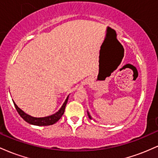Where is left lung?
Instances as JSON below:
<instances>
[{
    "label": "left lung",
    "instance_id": "left-lung-1",
    "mask_svg": "<svg viewBox=\"0 0 158 158\" xmlns=\"http://www.w3.org/2000/svg\"><path fill=\"white\" fill-rule=\"evenodd\" d=\"M88 117H89V118H90V119H92V117H91V116H90V114H89V112H88Z\"/></svg>",
    "mask_w": 158,
    "mask_h": 158
}]
</instances>
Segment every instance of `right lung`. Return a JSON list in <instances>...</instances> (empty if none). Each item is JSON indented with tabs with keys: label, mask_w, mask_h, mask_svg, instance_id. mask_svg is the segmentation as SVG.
<instances>
[{
	"label": "right lung",
	"mask_w": 158,
	"mask_h": 158,
	"mask_svg": "<svg viewBox=\"0 0 158 158\" xmlns=\"http://www.w3.org/2000/svg\"><path fill=\"white\" fill-rule=\"evenodd\" d=\"M68 97H67V99H65L64 102L63 103L62 106L61 107L60 109L59 110V111L56 112V114H52V115L48 116V117H33L32 116L28 115L25 112H23L21 108H19L17 106V105L15 104V102H13L14 106H15L16 110H17L18 113L19 114V115L21 116L22 118L24 119L26 122H27L30 124L35 125V126H50V125H53L54 123H56L57 121H59L62 115L64 114L65 106H66L67 102H68Z\"/></svg>",
	"instance_id": "add662e5"
}]
</instances>
